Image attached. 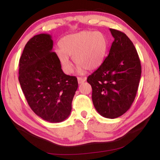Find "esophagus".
<instances>
[{
	"instance_id": "1",
	"label": "esophagus",
	"mask_w": 160,
	"mask_h": 160,
	"mask_svg": "<svg viewBox=\"0 0 160 160\" xmlns=\"http://www.w3.org/2000/svg\"><path fill=\"white\" fill-rule=\"evenodd\" d=\"M86 80H87V78L85 77H84V78L78 77V83H79V84H81V83H82L84 82H85Z\"/></svg>"
}]
</instances>
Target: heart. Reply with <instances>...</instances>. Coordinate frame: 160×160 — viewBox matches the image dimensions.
<instances>
[{
  "label": "heart",
  "mask_w": 160,
  "mask_h": 160,
  "mask_svg": "<svg viewBox=\"0 0 160 160\" xmlns=\"http://www.w3.org/2000/svg\"><path fill=\"white\" fill-rule=\"evenodd\" d=\"M59 47L56 55L66 73H70L72 69L69 56L80 70H92L99 68L104 61L109 48V40L102 32L82 31L62 38Z\"/></svg>",
  "instance_id": "1"
}]
</instances>
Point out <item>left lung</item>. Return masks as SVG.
I'll use <instances>...</instances> for the list:
<instances>
[{
    "label": "left lung",
    "mask_w": 160,
    "mask_h": 160,
    "mask_svg": "<svg viewBox=\"0 0 160 160\" xmlns=\"http://www.w3.org/2000/svg\"><path fill=\"white\" fill-rule=\"evenodd\" d=\"M114 41L109 55L88 82L92 88V99L103 117L116 118L128 111L138 88L141 65L132 42L123 32L109 29Z\"/></svg>",
    "instance_id": "8db88e82"
}]
</instances>
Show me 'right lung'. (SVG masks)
<instances>
[{"label":"right lung","mask_w":160,"mask_h":160,"mask_svg":"<svg viewBox=\"0 0 160 160\" xmlns=\"http://www.w3.org/2000/svg\"><path fill=\"white\" fill-rule=\"evenodd\" d=\"M53 44L48 34L29 40L20 58L19 82L32 110L45 121L59 123L70 114L78 83L63 72Z\"/></svg>","instance_id":"right-lung-1"}]
</instances>
